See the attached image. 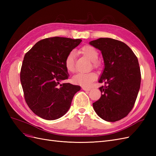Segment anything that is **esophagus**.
Segmentation results:
<instances>
[{
  "mask_svg": "<svg viewBox=\"0 0 156 156\" xmlns=\"http://www.w3.org/2000/svg\"><path fill=\"white\" fill-rule=\"evenodd\" d=\"M82 88H83V90H85V91H89V90H91L90 88L84 87H83Z\"/></svg>",
  "mask_w": 156,
  "mask_h": 156,
  "instance_id": "obj_1",
  "label": "esophagus"
}]
</instances>
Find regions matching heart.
Listing matches in <instances>:
<instances>
[{
    "mask_svg": "<svg viewBox=\"0 0 156 156\" xmlns=\"http://www.w3.org/2000/svg\"><path fill=\"white\" fill-rule=\"evenodd\" d=\"M80 52L92 62V66L94 68L100 66V62L97 60L99 56L98 51L91 45H84L80 49ZM64 65L67 71L72 73L75 71V55L71 51L67 55L64 60ZM97 76L93 72L87 73H78L73 77L72 81L76 84H80L83 87H89L95 81Z\"/></svg>",
    "mask_w": 156,
    "mask_h": 156,
    "instance_id": "heart-1",
    "label": "heart"
}]
</instances>
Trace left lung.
I'll return each instance as SVG.
<instances>
[{
    "mask_svg": "<svg viewBox=\"0 0 156 156\" xmlns=\"http://www.w3.org/2000/svg\"><path fill=\"white\" fill-rule=\"evenodd\" d=\"M90 44L101 51L105 68L99 80L101 96L93 103L97 115L108 122L124 119L133 108L140 86L137 57L121 41L100 37Z\"/></svg>",
    "mask_w": 156,
    "mask_h": 156,
    "instance_id": "8db88e82",
    "label": "left lung"
}]
</instances>
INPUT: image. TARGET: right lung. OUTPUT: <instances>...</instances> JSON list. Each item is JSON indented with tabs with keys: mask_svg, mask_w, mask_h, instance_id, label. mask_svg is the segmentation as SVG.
I'll use <instances>...</instances> for the list:
<instances>
[{
	"mask_svg": "<svg viewBox=\"0 0 156 156\" xmlns=\"http://www.w3.org/2000/svg\"><path fill=\"white\" fill-rule=\"evenodd\" d=\"M81 39L52 37L39 41L23 61L20 80L27 105L35 115L52 120L67 112L80 86L62 83L68 79L64 60Z\"/></svg>",
	"mask_w": 156,
	"mask_h": 156,
	"instance_id": "obj_1",
	"label": "right lung"
}]
</instances>
